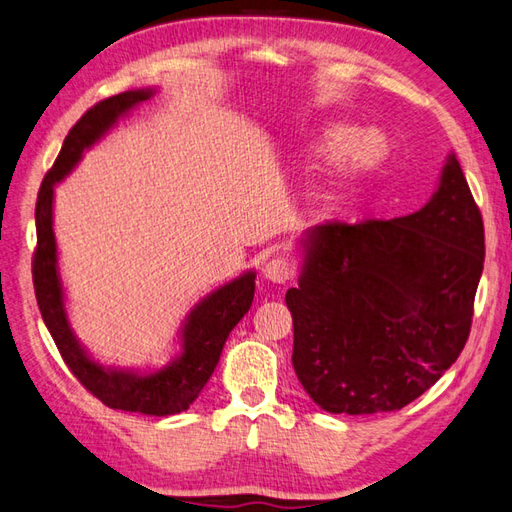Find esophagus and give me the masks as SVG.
<instances>
[{
	"label": "esophagus",
	"mask_w": 512,
	"mask_h": 512,
	"mask_svg": "<svg viewBox=\"0 0 512 512\" xmlns=\"http://www.w3.org/2000/svg\"><path fill=\"white\" fill-rule=\"evenodd\" d=\"M296 275V264L290 257H272L266 268H264V277L270 279L272 283H288Z\"/></svg>",
	"instance_id": "34e87169"
}]
</instances>
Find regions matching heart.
Masks as SVG:
<instances>
[{
    "mask_svg": "<svg viewBox=\"0 0 512 512\" xmlns=\"http://www.w3.org/2000/svg\"><path fill=\"white\" fill-rule=\"evenodd\" d=\"M360 128L347 126V124H338L327 128L323 137H320L316 150L323 154L327 159H338L344 154L353 168H368L373 165L382 150H379V141L371 135L359 137Z\"/></svg>",
    "mask_w": 512,
    "mask_h": 512,
    "instance_id": "1",
    "label": "heart"
}]
</instances>
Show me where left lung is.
I'll list each match as a JSON object with an SVG mask.
<instances>
[{
  "instance_id": "8db88e82",
  "label": "left lung",
  "mask_w": 512,
  "mask_h": 512,
  "mask_svg": "<svg viewBox=\"0 0 512 512\" xmlns=\"http://www.w3.org/2000/svg\"><path fill=\"white\" fill-rule=\"evenodd\" d=\"M305 251L285 303L294 373L320 408L401 410L458 360L484 266V222L456 154L421 211L327 222Z\"/></svg>"
}]
</instances>
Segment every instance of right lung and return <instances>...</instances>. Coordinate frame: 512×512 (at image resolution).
I'll return each instance as SVG.
<instances>
[{"instance_id": "add662e5", "label": "right lung", "mask_w": 512, "mask_h": 512, "mask_svg": "<svg viewBox=\"0 0 512 512\" xmlns=\"http://www.w3.org/2000/svg\"><path fill=\"white\" fill-rule=\"evenodd\" d=\"M150 95V89H141L106 98L93 104L69 130L37 196V209H34L37 248L32 257V281L43 323L78 382L113 410L168 417V414L185 412L209 382L231 329L251 310L255 272H246L240 279L222 285L220 290L211 292L194 307L183 329L181 358L165 366L163 371L150 375L106 371L100 364L91 362L76 338L71 336L63 307L61 279L56 272V240L52 231L54 185L69 174L78 163L82 150L95 144L115 124L117 117L133 109L135 104L148 100Z\"/></svg>"}]
</instances>
